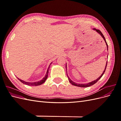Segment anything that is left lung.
<instances>
[{"mask_svg":"<svg viewBox=\"0 0 121 121\" xmlns=\"http://www.w3.org/2000/svg\"><path fill=\"white\" fill-rule=\"evenodd\" d=\"M93 30H95V31L98 33L101 36V37L104 38V41H105V43H106V45H107V49L108 50V44H107V42H106L105 39V38H104V35L102 34V33H101V32L100 30H97V29H95V28L93 29ZM107 63H108V61L107 62V64H106V65H105V69H104V72L102 73V74H101V75L96 80H94V81H92V82H89V83H87V84H78V83H76L74 82H73V81H72V80H71L70 79V78H69V76H68V75H67V76H68V79H69V83H71L73 85H74V86H78V87H89V86H92V85H94V84H95V83L98 81V80H99V79L102 77V76H103V75L104 74V72H105V71L106 68H107ZM66 65H67V64H66ZM65 68H66V69H67V65H66V66H65Z\"/></svg>","mask_w":121,"mask_h":121,"instance_id":"1","label":"left lung"}]
</instances>
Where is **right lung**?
Listing matches in <instances>:
<instances>
[{"label":"right lung","mask_w":121,"mask_h":121,"mask_svg":"<svg viewBox=\"0 0 121 121\" xmlns=\"http://www.w3.org/2000/svg\"><path fill=\"white\" fill-rule=\"evenodd\" d=\"M51 64H52V63H51ZM51 64H50V65H51ZM50 65H49V66L48 69H47L46 74L45 77H44L41 80H40V81H39L35 82H28L24 81H23V80H21V79H19V78H17L18 79H19V80H20V81L22 83H23V84H26V85H28V86H39V85H41V84H42L43 83L45 82V81H46V80L47 78V77H48V72H49L48 69H49Z\"/></svg>","instance_id":"right-lung-1"}]
</instances>
